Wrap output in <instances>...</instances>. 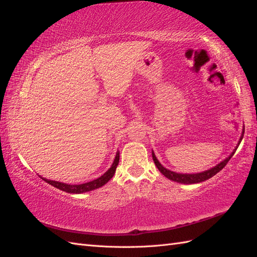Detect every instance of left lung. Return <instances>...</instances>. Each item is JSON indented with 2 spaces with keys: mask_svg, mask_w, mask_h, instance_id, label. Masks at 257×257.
I'll list each match as a JSON object with an SVG mask.
<instances>
[{
  "mask_svg": "<svg viewBox=\"0 0 257 257\" xmlns=\"http://www.w3.org/2000/svg\"><path fill=\"white\" fill-rule=\"evenodd\" d=\"M243 133L244 132L242 131V135H241L240 137V141L236 147V149L232 151V153L229 155L228 158L225 159L224 161H222L220 164H217L216 166L212 167L211 169H208L206 170V172H203V173H198V174H178V173H175V172H172V170H169L165 167H163L161 163L158 161V159L155 158V155L152 151V158H153V161H154V164L155 166L158 167V169L160 170V172L164 175L166 178H168L169 180H173L175 182H179V183H183V184H194V183H199V182H203L205 180H208V179H210L211 177H213L214 175H216L217 173L220 172V170H222L225 166H226V164L228 163V161L231 159L232 155H234V153L236 152L237 148L239 146V144L241 143V141H242V137H243Z\"/></svg>",
  "mask_w": 257,
  "mask_h": 257,
  "instance_id": "1",
  "label": "left lung"
}]
</instances>
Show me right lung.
<instances>
[{
  "mask_svg": "<svg viewBox=\"0 0 257 257\" xmlns=\"http://www.w3.org/2000/svg\"><path fill=\"white\" fill-rule=\"evenodd\" d=\"M119 159H120V154L119 151L116 152L115 154V158L114 161L112 163L111 167L107 170V172L103 175L100 176L99 178L95 179V180L87 182V183H82V184H66L63 182H59V181H52V180H48V179H45V178H41L43 179L44 181H46L47 183L51 184L54 188H57L61 191H64L67 193H72V194H81L84 192H89V191H93L95 189L100 188V186H103L104 184H106L108 181L110 180V179L113 177L114 173H115V168L119 164Z\"/></svg>",
  "mask_w": 257,
  "mask_h": 257,
  "instance_id": "1",
  "label": "right lung"
}]
</instances>
